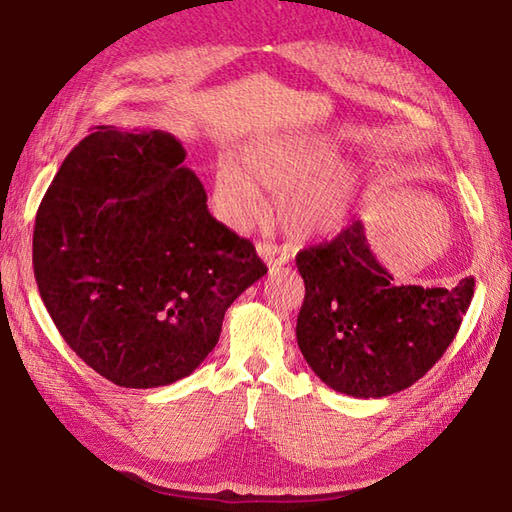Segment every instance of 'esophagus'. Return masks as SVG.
<instances>
[{"label":"esophagus","instance_id":"obj_1","mask_svg":"<svg viewBox=\"0 0 512 512\" xmlns=\"http://www.w3.org/2000/svg\"><path fill=\"white\" fill-rule=\"evenodd\" d=\"M259 253H262V257L266 259L270 270H279L281 266L290 262V250L284 246H277L273 242L259 244Z\"/></svg>","mask_w":512,"mask_h":512}]
</instances>
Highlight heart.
<instances>
[{
	"label": "heart",
	"instance_id": "b5f03b06",
	"mask_svg": "<svg viewBox=\"0 0 512 512\" xmlns=\"http://www.w3.org/2000/svg\"><path fill=\"white\" fill-rule=\"evenodd\" d=\"M336 147L323 136L284 134L250 140L239 161L222 158L213 173L217 217L246 231L264 217V187L281 193V217L297 237H325L347 222L356 200V173L334 162Z\"/></svg>",
	"mask_w": 512,
	"mask_h": 512
}]
</instances>
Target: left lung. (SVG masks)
<instances>
[{"label":"left lung","mask_w":512,"mask_h":512,"mask_svg":"<svg viewBox=\"0 0 512 512\" xmlns=\"http://www.w3.org/2000/svg\"><path fill=\"white\" fill-rule=\"evenodd\" d=\"M306 297L297 343L325 385L354 398L411 387L436 365L471 306L475 279L455 288L394 286L352 222L332 242L297 255Z\"/></svg>","instance_id":"left-lung-1"}]
</instances>
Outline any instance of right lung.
<instances>
[{"label": "right lung", "mask_w": 512, "mask_h": 512, "mask_svg": "<svg viewBox=\"0 0 512 512\" xmlns=\"http://www.w3.org/2000/svg\"><path fill=\"white\" fill-rule=\"evenodd\" d=\"M184 156L160 129L94 127L35 217L39 295L63 341L118 387L189 376L217 345L228 306L268 273L250 239L206 209Z\"/></svg>", "instance_id": "right-lung-1"}]
</instances>
